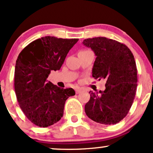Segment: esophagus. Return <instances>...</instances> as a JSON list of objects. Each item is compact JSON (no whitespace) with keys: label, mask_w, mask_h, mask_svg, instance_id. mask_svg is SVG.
Returning <instances> with one entry per match:
<instances>
[{"label":"esophagus","mask_w":153,"mask_h":153,"mask_svg":"<svg viewBox=\"0 0 153 153\" xmlns=\"http://www.w3.org/2000/svg\"><path fill=\"white\" fill-rule=\"evenodd\" d=\"M80 92H81V89H80V88H78L75 89V93H76L77 94H80Z\"/></svg>","instance_id":"esophagus-1"}]
</instances>
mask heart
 Instances as JSON below:
<instances>
[{
    "mask_svg": "<svg viewBox=\"0 0 153 153\" xmlns=\"http://www.w3.org/2000/svg\"><path fill=\"white\" fill-rule=\"evenodd\" d=\"M82 51H85V50H82Z\"/></svg>",
    "mask_w": 153,
    "mask_h": 153,
    "instance_id": "obj_1",
    "label": "heart"
}]
</instances>
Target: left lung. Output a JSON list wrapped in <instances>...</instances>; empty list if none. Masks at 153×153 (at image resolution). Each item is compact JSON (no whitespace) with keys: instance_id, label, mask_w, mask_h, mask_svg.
Returning a JSON list of instances; mask_svg holds the SVG:
<instances>
[{"instance_id":"obj_1","label":"left lung","mask_w":153,"mask_h":153,"mask_svg":"<svg viewBox=\"0 0 153 153\" xmlns=\"http://www.w3.org/2000/svg\"><path fill=\"white\" fill-rule=\"evenodd\" d=\"M82 44L96 56L92 76L106 80L105 91L89 92L85 114L99 124H117L127 116L136 94L137 71L134 55L125 45L111 39L88 38Z\"/></svg>"}]
</instances>
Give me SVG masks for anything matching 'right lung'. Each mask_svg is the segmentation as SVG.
<instances>
[{
    "label": "right lung",
    "mask_w": 153,
    "mask_h": 153,
    "mask_svg": "<svg viewBox=\"0 0 153 153\" xmlns=\"http://www.w3.org/2000/svg\"><path fill=\"white\" fill-rule=\"evenodd\" d=\"M78 39L45 36L23 49L16 59L14 88L21 109L31 123L47 127L63 116L66 100L75 94L73 88H61L47 80L52 71L62 67Z\"/></svg>",
    "instance_id": "obj_1"
}]
</instances>
